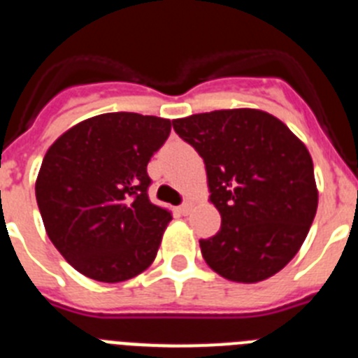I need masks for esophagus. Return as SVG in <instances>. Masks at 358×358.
Wrapping results in <instances>:
<instances>
[{"label":"esophagus","mask_w":358,"mask_h":358,"mask_svg":"<svg viewBox=\"0 0 358 358\" xmlns=\"http://www.w3.org/2000/svg\"><path fill=\"white\" fill-rule=\"evenodd\" d=\"M177 212L181 213V215H186V213L190 212V204H188V203H182L181 206H177Z\"/></svg>","instance_id":"1"}]
</instances>
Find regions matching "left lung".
Instances as JSON below:
<instances>
[{"label":"left lung","instance_id":"1","mask_svg":"<svg viewBox=\"0 0 358 358\" xmlns=\"http://www.w3.org/2000/svg\"><path fill=\"white\" fill-rule=\"evenodd\" d=\"M203 157L221 230L201 239L213 271L259 282L282 270L317 212L313 161L282 121L253 108L215 110L172 121Z\"/></svg>","mask_w":358,"mask_h":358}]
</instances>
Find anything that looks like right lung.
I'll use <instances>...</instances> for the list:
<instances>
[{"mask_svg": "<svg viewBox=\"0 0 358 358\" xmlns=\"http://www.w3.org/2000/svg\"><path fill=\"white\" fill-rule=\"evenodd\" d=\"M170 130L168 119L112 112L48 148L36 199L52 244L79 273L121 282L154 262L172 215L150 201L146 166Z\"/></svg>", "mask_w": 358, "mask_h": 358, "instance_id": "right-lung-1", "label": "right lung"}]
</instances>
